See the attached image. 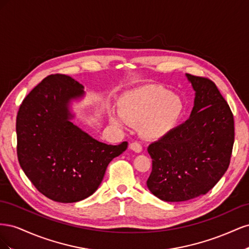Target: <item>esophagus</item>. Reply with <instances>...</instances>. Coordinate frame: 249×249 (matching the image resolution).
<instances>
[{"label": "esophagus", "mask_w": 249, "mask_h": 249, "mask_svg": "<svg viewBox=\"0 0 249 249\" xmlns=\"http://www.w3.org/2000/svg\"><path fill=\"white\" fill-rule=\"evenodd\" d=\"M130 147H131V149H133L134 152H136V153H141L142 152V145L140 144L138 141H133L131 143Z\"/></svg>", "instance_id": "esophagus-1"}]
</instances>
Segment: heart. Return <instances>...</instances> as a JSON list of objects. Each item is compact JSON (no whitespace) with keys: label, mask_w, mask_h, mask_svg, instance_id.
<instances>
[{"label":"heart","mask_w":249,"mask_h":249,"mask_svg":"<svg viewBox=\"0 0 249 249\" xmlns=\"http://www.w3.org/2000/svg\"><path fill=\"white\" fill-rule=\"evenodd\" d=\"M183 112V102L166 89L149 85L126 93L122 102L120 116L112 117L115 124L139 125L145 137H159L175 126Z\"/></svg>","instance_id":"obj_1"}]
</instances>
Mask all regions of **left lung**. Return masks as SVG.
I'll return each mask as SVG.
<instances>
[{
	"mask_svg": "<svg viewBox=\"0 0 249 249\" xmlns=\"http://www.w3.org/2000/svg\"><path fill=\"white\" fill-rule=\"evenodd\" d=\"M195 90L189 119L150 143L149 191L164 201H185L208 193L228 170L233 115L215 83L187 73Z\"/></svg>",
	"mask_w": 249,
	"mask_h": 249,
	"instance_id": "left-lung-1",
	"label": "left lung"
}]
</instances>
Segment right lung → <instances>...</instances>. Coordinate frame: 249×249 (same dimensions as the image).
<instances>
[{
	"label": "right lung",
	"instance_id": "1",
	"mask_svg": "<svg viewBox=\"0 0 249 249\" xmlns=\"http://www.w3.org/2000/svg\"><path fill=\"white\" fill-rule=\"evenodd\" d=\"M70 76L50 74L25 97L17 116L18 159L25 175L44 196L76 202L93 194L108 164L127 147L90 137L70 119L69 103L83 94Z\"/></svg>",
	"mask_w": 249,
	"mask_h": 249
}]
</instances>
